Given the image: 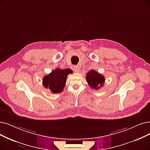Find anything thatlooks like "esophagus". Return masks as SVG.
<instances>
[{
	"mask_svg": "<svg viewBox=\"0 0 150 150\" xmlns=\"http://www.w3.org/2000/svg\"><path fill=\"white\" fill-rule=\"evenodd\" d=\"M73 68H74V71H75V72H76V73H77V72H79V67H77V66H76V65L73 66Z\"/></svg>",
	"mask_w": 150,
	"mask_h": 150,
	"instance_id": "esophagus-1",
	"label": "esophagus"
}]
</instances>
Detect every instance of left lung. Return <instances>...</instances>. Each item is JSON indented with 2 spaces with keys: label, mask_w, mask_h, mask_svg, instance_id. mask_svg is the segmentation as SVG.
<instances>
[{
  "label": "left lung",
  "mask_w": 150,
  "mask_h": 150,
  "mask_svg": "<svg viewBox=\"0 0 150 150\" xmlns=\"http://www.w3.org/2000/svg\"><path fill=\"white\" fill-rule=\"evenodd\" d=\"M86 80L88 86L92 88L98 90L103 86L105 77L95 70H91L86 74Z\"/></svg>",
  "instance_id": "1"
}]
</instances>
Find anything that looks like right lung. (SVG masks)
<instances>
[{"label":"right lung","instance_id":"1","mask_svg":"<svg viewBox=\"0 0 150 150\" xmlns=\"http://www.w3.org/2000/svg\"><path fill=\"white\" fill-rule=\"evenodd\" d=\"M69 73L73 74V71L70 69H61L57 68L44 77L43 85L45 88H49L53 93H60L63 91L67 76Z\"/></svg>","mask_w":150,"mask_h":150}]
</instances>
